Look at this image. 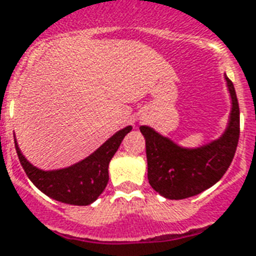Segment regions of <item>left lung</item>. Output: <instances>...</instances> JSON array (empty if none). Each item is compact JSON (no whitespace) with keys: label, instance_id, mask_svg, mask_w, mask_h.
<instances>
[{"label":"left lung","instance_id":"left-lung-1","mask_svg":"<svg viewBox=\"0 0 256 256\" xmlns=\"http://www.w3.org/2000/svg\"><path fill=\"white\" fill-rule=\"evenodd\" d=\"M232 110L228 130L216 142L197 150H185L148 126H140L146 139L148 182L154 190L170 200L197 196L222 180L235 156L240 135L239 102L232 80L226 76Z\"/></svg>","mask_w":256,"mask_h":256}]
</instances>
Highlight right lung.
I'll list each match as a JSON object with an SVG mask.
<instances>
[{
    "label": "right lung",
    "instance_id": "right-lung-1",
    "mask_svg": "<svg viewBox=\"0 0 256 256\" xmlns=\"http://www.w3.org/2000/svg\"><path fill=\"white\" fill-rule=\"evenodd\" d=\"M130 130L132 126L118 130L116 135H113L96 152L82 162L56 172H42L34 167L22 156L17 147L16 140L14 146L21 166L38 189L56 201L84 206L96 201L106 188L109 180V162Z\"/></svg>",
    "mask_w": 256,
    "mask_h": 256
}]
</instances>
